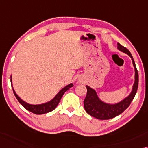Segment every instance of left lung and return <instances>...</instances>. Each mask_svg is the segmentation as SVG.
I'll list each match as a JSON object with an SVG mask.
<instances>
[{"label": "left lung", "mask_w": 148, "mask_h": 148, "mask_svg": "<svg viewBox=\"0 0 148 148\" xmlns=\"http://www.w3.org/2000/svg\"><path fill=\"white\" fill-rule=\"evenodd\" d=\"M118 49L121 52L125 53L130 56L131 58L132 62L134 68H135V81L132 87L131 92L127 97L124 98L121 101L116 103H108L102 101L98 96L96 90L90 87L89 86L86 85L87 88V93L85 99L84 100V107L85 111L96 119L99 120H108L111 119L117 116L118 115L125 111L129 107L131 101H133L137 92L139 83V75L136 68L135 63L134 62L133 58L130 51L126 47L122 46L121 44L118 43Z\"/></svg>", "instance_id": "1"}]
</instances>
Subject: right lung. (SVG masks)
<instances>
[{
    "label": "right lung",
    "instance_id": "obj_1",
    "mask_svg": "<svg viewBox=\"0 0 148 148\" xmlns=\"http://www.w3.org/2000/svg\"><path fill=\"white\" fill-rule=\"evenodd\" d=\"M11 86H12L13 90V92H14L15 97L17 98V99L18 100L19 103H20L21 105L25 108V109L35 114H43L45 113H48V112H50L56 109V108L58 106L59 103H60V101L61 100V99H62V96L64 95L65 92L67 91L69 88L73 86L72 83L69 84L67 86H65V87L63 88L62 89H61L60 91H59L58 93L49 101H47L46 103H43L41 104L33 105V104H29L28 103H27V102L24 101L23 99H21V98L19 97V95H17V94L16 93V92L15 91L14 88L13 87L12 77H11Z\"/></svg>",
    "mask_w": 148,
    "mask_h": 148
}]
</instances>
